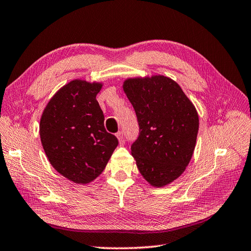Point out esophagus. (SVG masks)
Returning a JSON list of instances; mask_svg holds the SVG:
<instances>
[{"label":"esophagus","mask_w":251,"mask_h":251,"mask_svg":"<svg viewBox=\"0 0 251 251\" xmlns=\"http://www.w3.org/2000/svg\"><path fill=\"white\" fill-rule=\"evenodd\" d=\"M117 138H118V140H119V142H120V143H123V142H124L123 132H122V131H119V132L117 133Z\"/></svg>","instance_id":"obj_1"}]
</instances>
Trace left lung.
<instances>
[{
	"label": "left lung",
	"instance_id": "8db88e82",
	"mask_svg": "<svg viewBox=\"0 0 251 251\" xmlns=\"http://www.w3.org/2000/svg\"><path fill=\"white\" fill-rule=\"evenodd\" d=\"M123 90L140 127L131 155L145 180L162 188L191 161L199 128L197 110L180 86L163 75L127 78Z\"/></svg>",
	"mask_w": 251,
	"mask_h": 251
}]
</instances>
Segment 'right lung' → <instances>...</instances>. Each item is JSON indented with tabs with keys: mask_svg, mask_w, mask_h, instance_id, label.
Listing matches in <instances>:
<instances>
[{
	"mask_svg": "<svg viewBox=\"0 0 251 251\" xmlns=\"http://www.w3.org/2000/svg\"><path fill=\"white\" fill-rule=\"evenodd\" d=\"M102 82L73 79L57 91L40 119L44 152L60 175L77 184L99 177L119 141L106 131L96 100Z\"/></svg>",
	"mask_w": 251,
	"mask_h": 251,
	"instance_id": "1",
	"label": "right lung"
}]
</instances>
